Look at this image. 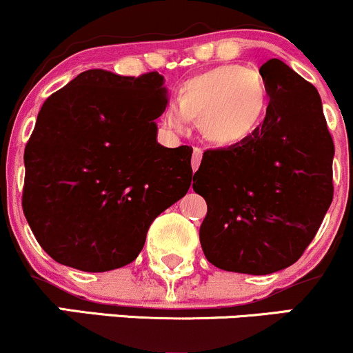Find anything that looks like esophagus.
<instances>
[{
	"label": "esophagus",
	"mask_w": 353,
	"mask_h": 353,
	"mask_svg": "<svg viewBox=\"0 0 353 353\" xmlns=\"http://www.w3.org/2000/svg\"><path fill=\"white\" fill-rule=\"evenodd\" d=\"M202 161V149L201 148H194V154H192V159H190V164H192V171L196 172L197 168L201 165Z\"/></svg>",
	"instance_id": "34e87169"
}]
</instances>
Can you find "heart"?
I'll use <instances>...</instances> for the list:
<instances>
[{"instance_id": "heart-1", "label": "heart", "mask_w": 353, "mask_h": 353, "mask_svg": "<svg viewBox=\"0 0 353 353\" xmlns=\"http://www.w3.org/2000/svg\"><path fill=\"white\" fill-rule=\"evenodd\" d=\"M265 109L262 76L241 64H228L185 81L179 89V104L164 108L163 123L174 132H185L190 119H199L205 139L236 145L261 128Z\"/></svg>"}]
</instances>
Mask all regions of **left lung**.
<instances>
[{"label":"left lung","mask_w":353,"mask_h":353,"mask_svg":"<svg viewBox=\"0 0 353 353\" xmlns=\"http://www.w3.org/2000/svg\"><path fill=\"white\" fill-rule=\"evenodd\" d=\"M269 106L244 143L210 149L194 174L208 202L199 237L222 270L252 275L297 262L334 199V141L320 96L281 59L261 66Z\"/></svg>","instance_id":"obj_1"}]
</instances>
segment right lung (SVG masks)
I'll list each match as a JSON object with an SVG mask.
<instances>
[{
	"label": "right lung",
	"instance_id": "obj_1",
	"mask_svg": "<svg viewBox=\"0 0 353 353\" xmlns=\"http://www.w3.org/2000/svg\"><path fill=\"white\" fill-rule=\"evenodd\" d=\"M157 71L89 70L44 101L24 149L23 210L59 264L106 272L131 264L149 225L189 190L192 148H164Z\"/></svg>",
	"mask_w": 353,
	"mask_h": 353
}]
</instances>
